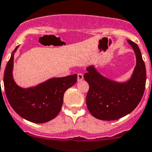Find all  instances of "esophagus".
I'll list each match as a JSON object with an SVG mask.
<instances>
[{"label": "esophagus", "mask_w": 152, "mask_h": 152, "mask_svg": "<svg viewBox=\"0 0 152 152\" xmlns=\"http://www.w3.org/2000/svg\"><path fill=\"white\" fill-rule=\"evenodd\" d=\"M84 76H83V74H82V73H79L77 74V80L79 81V82H80V81H82V79H83Z\"/></svg>", "instance_id": "obj_1"}]
</instances>
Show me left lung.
Returning a JSON list of instances; mask_svg holds the SVG:
<instances>
[{
  "mask_svg": "<svg viewBox=\"0 0 152 152\" xmlns=\"http://www.w3.org/2000/svg\"><path fill=\"white\" fill-rule=\"evenodd\" d=\"M137 57L132 77L126 83L113 82L99 74L94 67L87 68L84 79L89 85L86 96L88 110L96 119L116 120L130 113L141 101L145 88L146 70L140 48L128 40Z\"/></svg>",
  "mask_w": 152,
  "mask_h": 152,
  "instance_id": "left-lung-1",
  "label": "left lung"
}]
</instances>
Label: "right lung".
<instances>
[{
  "label": "right lung",
  "mask_w": 152,
  "mask_h": 152,
  "mask_svg": "<svg viewBox=\"0 0 152 152\" xmlns=\"http://www.w3.org/2000/svg\"><path fill=\"white\" fill-rule=\"evenodd\" d=\"M13 58L12 53L4 75L6 96L13 110L23 119L35 123H44L55 118L62 106L64 92L76 83L77 74L53 78L35 88L23 89L12 79Z\"/></svg>",
  "instance_id": "right-lung-1"
}]
</instances>
